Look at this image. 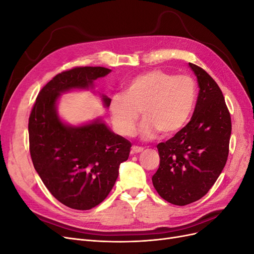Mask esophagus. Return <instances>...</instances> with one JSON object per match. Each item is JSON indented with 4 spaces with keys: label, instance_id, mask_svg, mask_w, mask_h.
<instances>
[{
    "label": "esophagus",
    "instance_id": "34e87169",
    "mask_svg": "<svg viewBox=\"0 0 254 254\" xmlns=\"http://www.w3.org/2000/svg\"><path fill=\"white\" fill-rule=\"evenodd\" d=\"M144 150V148L143 147H141V146H132V153H139V152H141V151H143Z\"/></svg>",
    "mask_w": 254,
    "mask_h": 254
}]
</instances>
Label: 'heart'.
<instances>
[{
	"label": "heart",
	"mask_w": 254,
	"mask_h": 254,
	"mask_svg": "<svg viewBox=\"0 0 254 254\" xmlns=\"http://www.w3.org/2000/svg\"><path fill=\"white\" fill-rule=\"evenodd\" d=\"M196 83L189 75H174L160 68L142 73L130 79L124 94H115L109 111L117 131L131 136L142 110L139 132L151 140L178 132L188 123L196 103Z\"/></svg>",
	"instance_id": "heart-1"
}]
</instances>
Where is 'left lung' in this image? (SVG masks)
<instances>
[{"instance_id": "8db88e82", "label": "left lung", "mask_w": 254, "mask_h": 254, "mask_svg": "<svg viewBox=\"0 0 254 254\" xmlns=\"http://www.w3.org/2000/svg\"><path fill=\"white\" fill-rule=\"evenodd\" d=\"M199 93L194 114L172 139L159 143L160 165L152 183L164 200L187 205L203 197L226 165L231 117L218 84L203 68L189 64Z\"/></svg>"}]
</instances>
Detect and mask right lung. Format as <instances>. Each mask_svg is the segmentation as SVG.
Returning <instances> with one entry per match:
<instances>
[{"instance_id": "obj_1", "label": "right lung", "mask_w": 254, "mask_h": 254, "mask_svg": "<svg viewBox=\"0 0 254 254\" xmlns=\"http://www.w3.org/2000/svg\"><path fill=\"white\" fill-rule=\"evenodd\" d=\"M111 70L77 66L57 74L39 92L28 120L29 151L36 172L51 194L75 210H90L108 196L120 164L131 143L115 134L101 119L80 126L67 125L57 112V101L73 89H93ZM105 107L111 99L102 95Z\"/></svg>"}]
</instances>
